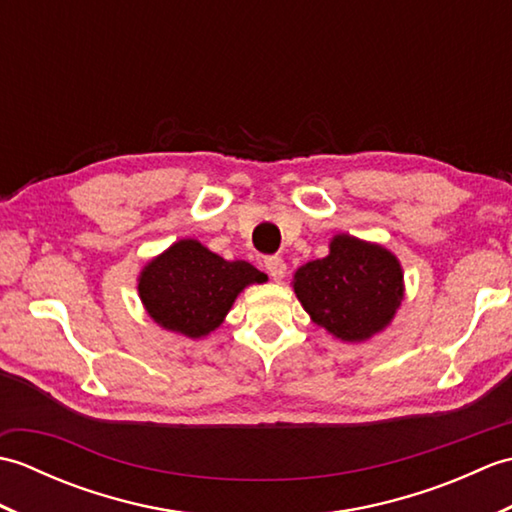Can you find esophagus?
I'll return each mask as SVG.
<instances>
[{
	"mask_svg": "<svg viewBox=\"0 0 512 512\" xmlns=\"http://www.w3.org/2000/svg\"><path fill=\"white\" fill-rule=\"evenodd\" d=\"M264 266L268 270V275L273 277L275 281H281L286 277V264H284V259H281V257H266Z\"/></svg>",
	"mask_w": 512,
	"mask_h": 512,
	"instance_id": "obj_1",
	"label": "esophagus"
}]
</instances>
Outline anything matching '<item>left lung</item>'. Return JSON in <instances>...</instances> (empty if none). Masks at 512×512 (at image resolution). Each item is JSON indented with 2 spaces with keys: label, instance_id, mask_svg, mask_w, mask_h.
Wrapping results in <instances>:
<instances>
[{
  "label": "left lung",
  "instance_id": "1",
  "mask_svg": "<svg viewBox=\"0 0 512 512\" xmlns=\"http://www.w3.org/2000/svg\"><path fill=\"white\" fill-rule=\"evenodd\" d=\"M292 288L310 319L347 343L385 330L405 295L396 255L345 233L332 239L328 257L297 270Z\"/></svg>",
  "mask_w": 512,
  "mask_h": 512
}]
</instances>
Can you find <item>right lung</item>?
I'll use <instances>...</instances> for the list:
<instances>
[{"instance_id": "obj_1", "label": "right lung", "mask_w": 512, "mask_h": 512, "mask_svg": "<svg viewBox=\"0 0 512 512\" xmlns=\"http://www.w3.org/2000/svg\"><path fill=\"white\" fill-rule=\"evenodd\" d=\"M266 279L242 259L226 262L198 239H180L143 268L138 295L160 328L200 339L220 328L239 292Z\"/></svg>"}]
</instances>
